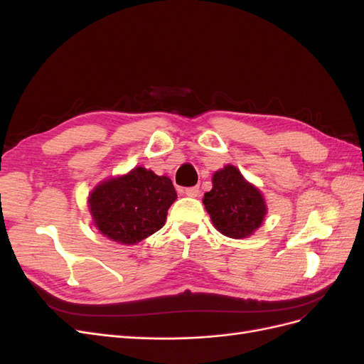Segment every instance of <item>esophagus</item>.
Wrapping results in <instances>:
<instances>
[{
	"label": "esophagus",
	"mask_w": 364,
	"mask_h": 364,
	"mask_svg": "<svg viewBox=\"0 0 364 364\" xmlns=\"http://www.w3.org/2000/svg\"><path fill=\"white\" fill-rule=\"evenodd\" d=\"M200 194L199 186H190V188H185V196L188 197H197Z\"/></svg>",
	"instance_id": "1"
}]
</instances>
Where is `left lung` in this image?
<instances>
[{"label":"left lung","mask_w":364,"mask_h":364,"mask_svg":"<svg viewBox=\"0 0 364 364\" xmlns=\"http://www.w3.org/2000/svg\"><path fill=\"white\" fill-rule=\"evenodd\" d=\"M203 205L218 232L235 240L255 232L267 213L262 194L234 165L214 173L213 190L205 193Z\"/></svg>","instance_id":"1"}]
</instances>
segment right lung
Here are the masks:
<instances>
[{"label": "right lung", "mask_w": 364, "mask_h": 364, "mask_svg": "<svg viewBox=\"0 0 364 364\" xmlns=\"http://www.w3.org/2000/svg\"><path fill=\"white\" fill-rule=\"evenodd\" d=\"M176 197L167 176L135 167L97 185L87 203L94 225L105 237L121 245H136L164 226Z\"/></svg>", "instance_id": "obj_1"}]
</instances>
